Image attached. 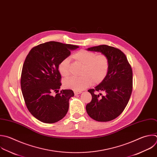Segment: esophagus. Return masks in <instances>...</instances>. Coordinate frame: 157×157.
<instances>
[{"instance_id": "esophagus-1", "label": "esophagus", "mask_w": 157, "mask_h": 157, "mask_svg": "<svg viewBox=\"0 0 157 157\" xmlns=\"http://www.w3.org/2000/svg\"><path fill=\"white\" fill-rule=\"evenodd\" d=\"M74 93H75V95H78V94H81V91H75Z\"/></svg>"}]
</instances>
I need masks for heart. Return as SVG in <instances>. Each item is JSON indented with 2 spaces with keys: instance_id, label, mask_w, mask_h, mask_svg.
<instances>
[{
  "instance_id": "obj_1",
  "label": "heart",
  "mask_w": 157,
  "mask_h": 157,
  "mask_svg": "<svg viewBox=\"0 0 157 157\" xmlns=\"http://www.w3.org/2000/svg\"><path fill=\"white\" fill-rule=\"evenodd\" d=\"M71 57L82 65L79 72L81 76L64 79L65 87L80 91L91 84L94 86L100 84L107 77L110 68V60L105 54H97L94 52L81 49ZM58 69L62 76L68 77L70 74L69 60L65 59L62 60L59 64Z\"/></svg>"
}]
</instances>
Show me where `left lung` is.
<instances>
[{
  "mask_svg": "<svg viewBox=\"0 0 157 157\" xmlns=\"http://www.w3.org/2000/svg\"><path fill=\"white\" fill-rule=\"evenodd\" d=\"M100 52L110 60V68L105 79L95 89L88 92L92 100L86 107L89 116L97 121H112L124 111L132 90V70L123 52L116 47L101 45L87 48ZM103 91L105 94L97 95L95 91Z\"/></svg>",
  "mask_w": 157,
  "mask_h": 157,
  "instance_id": "obj_1",
  "label": "left lung"
}]
</instances>
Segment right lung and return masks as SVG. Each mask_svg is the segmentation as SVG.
Wrapping results in <instances>:
<instances>
[{
    "mask_svg": "<svg viewBox=\"0 0 157 157\" xmlns=\"http://www.w3.org/2000/svg\"><path fill=\"white\" fill-rule=\"evenodd\" d=\"M79 47L50 41L31 48L26 57L21 75V88L26 107L31 115L45 123H54L67 115L71 89L60 92L62 76L60 62ZM55 91L56 95H52Z\"/></svg>",
    "mask_w": 157,
    "mask_h": 157,
    "instance_id": "right-lung-1",
    "label": "right lung"
}]
</instances>
